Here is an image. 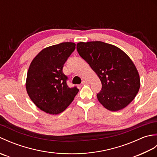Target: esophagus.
I'll use <instances>...</instances> for the list:
<instances>
[{
	"mask_svg": "<svg viewBox=\"0 0 157 157\" xmlns=\"http://www.w3.org/2000/svg\"><path fill=\"white\" fill-rule=\"evenodd\" d=\"M82 84H88L89 82H88L87 80H83Z\"/></svg>",
	"mask_w": 157,
	"mask_h": 157,
	"instance_id": "obj_1",
	"label": "esophagus"
}]
</instances>
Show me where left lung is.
I'll return each mask as SVG.
<instances>
[{"instance_id":"1","label":"left lung","mask_w":157,"mask_h":157,"mask_svg":"<svg viewBox=\"0 0 157 157\" xmlns=\"http://www.w3.org/2000/svg\"><path fill=\"white\" fill-rule=\"evenodd\" d=\"M77 51L101 81L100 103L111 111L126 107L137 95L140 79L134 63L117 46L101 41L78 42Z\"/></svg>"}]
</instances>
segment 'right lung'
Segmentation results:
<instances>
[{"instance_id":"right-lung-1","label":"right lung","mask_w":157,"mask_h":157,"mask_svg":"<svg viewBox=\"0 0 157 157\" xmlns=\"http://www.w3.org/2000/svg\"><path fill=\"white\" fill-rule=\"evenodd\" d=\"M75 48L73 42H62L46 47L32 60L25 87L29 97L42 111L58 115L68 107L78 94L76 87L69 88L63 65Z\"/></svg>"}]
</instances>
